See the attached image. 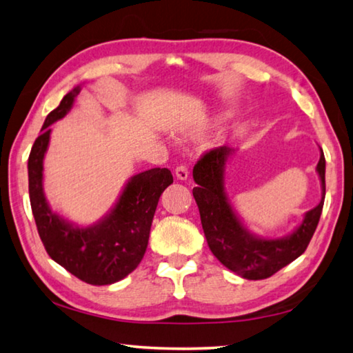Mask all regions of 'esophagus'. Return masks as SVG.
Segmentation results:
<instances>
[{
	"label": "esophagus",
	"mask_w": 353,
	"mask_h": 353,
	"mask_svg": "<svg viewBox=\"0 0 353 353\" xmlns=\"http://www.w3.org/2000/svg\"><path fill=\"white\" fill-rule=\"evenodd\" d=\"M188 176H190V172H188L187 166H185V165L177 166V168H176V177L179 179V181H187Z\"/></svg>",
	"instance_id": "esophagus-1"
}]
</instances>
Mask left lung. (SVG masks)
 I'll list each match as a JSON object with an SVG mask.
<instances>
[{
    "mask_svg": "<svg viewBox=\"0 0 353 353\" xmlns=\"http://www.w3.org/2000/svg\"><path fill=\"white\" fill-rule=\"evenodd\" d=\"M232 154L234 149L229 146L214 148L202 155L193 168V179L198 183L193 188V196L199 208L202 229L208 248L225 268L248 280L268 279L305 252L318 227L325 199L324 152L321 149V159L316 166L322 199L305 213L301 225L292 234L282 238L250 234L229 204L224 190V171Z\"/></svg>",
    "mask_w": 353,
    "mask_h": 353,
    "instance_id": "left-lung-1",
    "label": "left lung"
}]
</instances>
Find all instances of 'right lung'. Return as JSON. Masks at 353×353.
Here are the masks:
<instances>
[{
	"label": "right lung",
	"mask_w": 353,
	"mask_h": 353,
	"mask_svg": "<svg viewBox=\"0 0 353 353\" xmlns=\"http://www.w3.org/2000/svg\"><path fill=\"white\" fill-rule=\"evenodd\" d=\"M79 92L77 85L65 94L34 141L28 160L29 199L48 255L82 282L112 285L140 265L155 208L165 188L172 183V174L168 168H152L132 176L112 210L92 225H76L52 212L43 191V159L51 124L67 115Z\"/></svg>",
	"instance_id": "right-lung-1"
}]
</instances>
